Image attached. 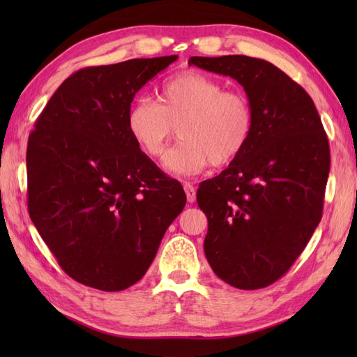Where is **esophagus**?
<instances>
[{
    "label": "esophagus",
    "instance_id": "obj_1",
    "mask_svg": "<svg viewBox=\"0 0 357 357\" xmlns=\"http://www.w3.org/2000/svg\"><path fill=\"white\" fill-rule=\"evenodd\" d=\"M184 190H185V195H187V201L188 202H195L196 201V190H195L193 184L184 183Z\"/></svg>",
    "mask_w": 357,
    "mask_h": 357
}]
</instances>
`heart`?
<instances>
[{
  "label": "heart",
  "instance_id": "1",
  "mask_svg": "<svg viewBox=\"0 0 357 357\" xmlns=\"http://www.w3.org/2000/svg\"><path fill=\"white\" fill-rule=\"evenodd\" d=\"M253 109L238 90L196 70L173 75L159 89L158 104L136 98L126 115L128 135L144 153L161 159L178 127L183 139L165 159L173 174H195L213 162L234 161L253 132Z\"/></svg>",
  "mask_w": 357,
  "mask_h": 357
}]
</instances>
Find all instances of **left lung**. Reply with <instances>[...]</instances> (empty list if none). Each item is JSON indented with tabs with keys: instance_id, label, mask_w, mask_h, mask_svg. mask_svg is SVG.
<instances>
[{
	"instance_id": "obj_1",
	"label": "left lung",
	"mask_w": 357,
	"mask_h": 357,
	"mask_svg": "<svg viewBox=\"0 0 357 357\" xmlns=\"http://www.w3.org/2000/svg\"><path fill=\"white\" fill-rule=\"evenodd\" d=\"M188 64L236 79L255 116L244 151L196 193L208 221L204 252L231 287H268L298 259L321 222L327 133L310 95L265 59L192 56Z\"/></svg>"
}]
</instances>
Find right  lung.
<instances>
[{
	"label": "right lung",
	"mask_w": 357,
	"mask_h": 357,
	"mask_svg": "<svg viewBox=\"0 0 357 357\" xmlns=\"http://www.w3.org/2000/svg\"><path fill=\"white\" fill-rule=\"evenodd\" d=\"M176 59L78 70L29 136L30 219L67 275L96 290L138 282L185 206L183 187L142 153L126 126L135 95Z\"/></svg>",
	"instance_id": "right-lung-1"
}]
</instances>
